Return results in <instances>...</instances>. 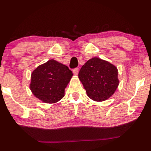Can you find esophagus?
I'll return each mask as SVG.
<instances>
[{"label":"esophagus","mask_w":151,"mask_h":151,"mask_svg":"<svg viewBox=\"0 0 151 151\" xmlns=\"http://www.w3.org/2000/svg\"><path fill=\"white\" fill-rule=\"evenodd\" d=\"M78 72H79L78 68H76L73 70V73H74V75H78Z\"/></svg>","instance_id":"1"}]
</instances>
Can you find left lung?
<instances>
[{"instance_id": "obj_1", "label": "left lung", "mask_w": 151, "mask_h": 151, "mask_svg": "<svg viewBox=\"0 0 151 151\" xmlns=\"http://www.w3.org/2000/svg\"><path fill=\"white\" fill-rule=\"evenodd\" d=\"M78 78L91 100L102 102L109 99L118 88V70L100 58H90L80 70Z\"/></svg>"}]
</instances>
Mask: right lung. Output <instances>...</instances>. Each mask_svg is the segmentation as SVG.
Returning <instances> with one entry per match:
<instances>
[{"label":"right lung","mask_w":151,"mask_h":151,"mask_svg":"<svg viewBox=\"0 0 151 151\" xmlns=\"http://www.w3.org/2000/svg\"><path fill=\"white\" fill-rule=\"evenodd\" d=\"M72 76L68 66L51 59L33 70L29 88L44 103L54 104L64 97L65 88Z\"/></svg>","instance_id":"1"}]
</instances>
